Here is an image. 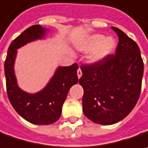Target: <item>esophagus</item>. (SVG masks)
<instances>
[{
  "instance_id": "34e87169",
  "label": "esophagus",
  "mask_w": 148,
  "mask_h": 148,
  "mask_svg": "<svg viewBox=\"0 0 148 148\" xmlns=\"http://www.w3.org/2000/svg\"><path fill=\"white\" fill-rule=\"evenodd\" d=\"M82 71H81V69L79 68L77 70V77L78 78H81V77H82Z\"/></svg>"
}]
</instances>
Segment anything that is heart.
Returning a JSON list of instances; mask_svg holds the SVG:
<instances>
[{"label": "heart", "mask_w": 148, "mask_h": 148, "mask_svg": "<svg viewBox=\"0 0 148 148\" xmlns=\"http://www.w3.org/2000/svg\"><path fill=\"white\" fill-rule=\"evenodd\" d=\"M116 40L112 36L105 38L101 34H92L79 41L76 47L83 52L91 51L88 55V61L92 64H97L112 55L116 48Z\"/></svg>", "instance_id": "b5f03b06"}]
</instances>
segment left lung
Instances as JSON below:
<instances>
[{
  "label": "left lung",
  "mask_w": 148,
  "mask_h": 148,
  "mask_svg": "<svg viewBox=\"0 0 148 148\" xmlns=\"http://www.w3.org/2000/svg\"><path fill=\"white\" fill-rule=\"evenodd\" d=\"M116 54L82 66L79 84L84 90L83 112L92 122L112 125L122 121L136 106L142 87L143 62L137 44L120 29Z\"/></svg>",
  "instance_id": "obj_1"
}]
</instances>
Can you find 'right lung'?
<instances>
[{
    "label": "right lung",
    "mask_w": 148,
    "mask_h": 148,
    "mask_svg": "<svg viewBox=\"0 0 148 148\" xmlns=\"http://www.w3.org/2000/svg\"><path fill=\"white\" fill-rule=\"evenodd\" d=\"M49 32V28L40 25L27 28L11 42L5 62L6 91L11 104L21 117L36 125L52 124L60 118L70 88L78 82V66L74 63L58 66L46 86L37 92H26L19 86L14 68L17 50L30 42L45 39Z\"/></svg>",
    "instance_id": "add662e5"
}]
</instances>
